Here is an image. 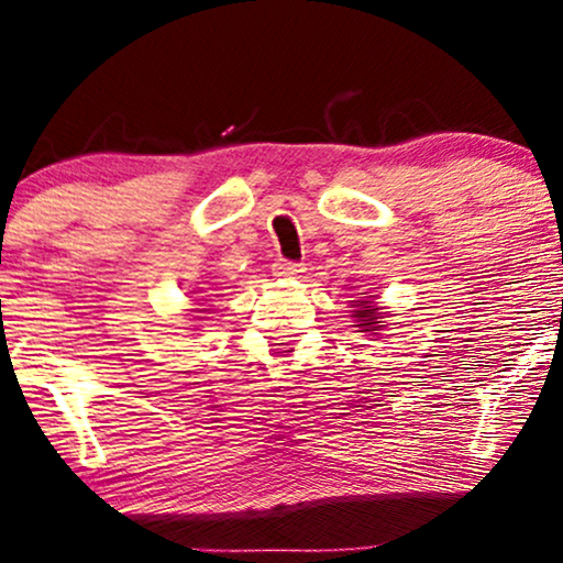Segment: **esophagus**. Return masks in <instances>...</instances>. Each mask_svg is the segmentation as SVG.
I'll list each match as a JSON object with an SVG mask.
<instances>
[{"mask_svg":"<svg viewBox=\"0 0 563 563\" xmlns=\"http://www.w3.org/2000/svg\"><path fill=\"white\" fill-rule=\"evenodd\" d=\"M303 273L301 262H290V260H275L273 262V275L275 277H296Z\"/></svg>","mask_w":563,"mask_h":563,"instance_id":"34e87169","label":"esophagus"}]
</instances>
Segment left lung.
Segmentation results:
<instances>
[{
  "label": "left lung",
  "mask_w": 563,
  "mask_h": 563,
  "mask_svg": "<svg viewBox=\"0 0 563 563\" xmlns=\"http://www.w3.org/2000/svg\"><path fill=\"white\" fill-rule=\"evenodd\" d=\"M352 303L357 306V309L352 311V317H355V321H360V324H355V327L363 329V332H376V329L380 327L378 309H373L371 301H352Z\"/></svg>",
  "instance_id": "obj_1"
}]
</instances>
